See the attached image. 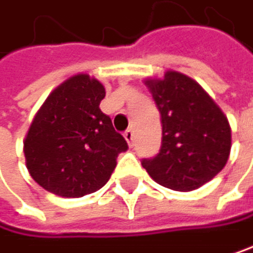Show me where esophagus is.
Returning a JSON list of instances; mask_svg holds the SVG:
<instances>
[{
  "mask_svg": "<svg viewBox=\"0 0 253 253\" xmlns=\"http://www.w3.org/2000/svg\"><path fill=\"white\" fill-rule=\"evenodd\" d=\"M124 138H126V141H127V144L132 147L133 146V130H130V129L126 130L124 132Z\"/></svg>",
  "mask_w": 253,
  "mask_h": 253,
  "instance_id": "obj_1",
  "label": "esophagus"
}]
</instances>
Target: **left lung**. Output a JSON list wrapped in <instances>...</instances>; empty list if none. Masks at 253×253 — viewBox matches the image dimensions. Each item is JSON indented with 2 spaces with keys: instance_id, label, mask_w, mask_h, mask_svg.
I'll list each match as a JSON object with an SVG mask.
<instances>
[{
  "instance_id": "obj_1",
  "label": "left lung",
  "mask_w": 253,
  "mask_h": 253,
  "mask_svg": "<svg viewBox=\"0 0 253 253\" xmlns=\"http://www.w3.org/2000/svg\"><path fill=\"white\" fill-rule=\"evenodd\" d=\"M144 84L161 114L160 154L141 164L155 183L179 192L201 187L226 166L232 133L223 110L201 85L176 70Z\"/></svg>"
}]
</instances>
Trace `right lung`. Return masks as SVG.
<instances>
[{
    "instance_id": "add662e5",
    "label": "right lung",
    "mask_w": 253,
    "mask_h": 253,
    "mask_svg": "<svg viewBox=\"0 0 253 253\" xmlns=\"http://www.w3.org/2000/svg\"><path fill=\"white\" fill-rule=\"evenodd\" d=\"M104 85L87 74L61 83L37 112L24 139L30 176L50 194L80 198L101 189L127 150L99 103Z\"/></svg>"
}]
</instances>
